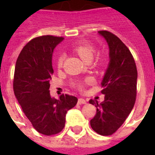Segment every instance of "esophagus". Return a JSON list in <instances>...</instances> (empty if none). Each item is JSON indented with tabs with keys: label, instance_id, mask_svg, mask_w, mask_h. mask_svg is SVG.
I'll return each instance as SVG.
<instances>
[{
	"label": "esophagus",
	"instance_id": "34e87169",
	"mask_svg": "<svg viewBox=\"0 0 155 155\" xmlns=\"http://www.w3.org/2000/svg\"><path fill=\"white\" fill-rule=\"evenodd\" d=\"M78 104H86V101H85V100H84V99H82V98H80V99L78 100Z\"/></svg>",
	"mask_w": 155,
	"mask_h": 155
}]
</instances>
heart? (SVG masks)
<instances>
[{"mask_svg":"<svg viewBox=\"0 0 155 155\" xmlns=\"http://www.w3.org/2000/svg\"><path fill=\"white\" fill-rule=\"evenodd\" d=\"M73 51L76 53V54L80 56V57L85 62H91L92 61V59L94 57V54L96 52V50H95V47H94V45L91 44L89 42H86V41H84L81 44H78L76 45H74L73 47ZM99 62L101 63L102 62V60H99ZM63 62H64V56L63 55H60L57 59V62H56V64H57L58 69H61L62 66H63ZM91 82V80L90 79H86L85 81H75L72 82V86L74 88H75L78 91H83L84 89V86L85 85V84L87 83H90Z\"/></svg>","mask_w":155,"mask_h":155,"instance_id":"1","label":"heart"}]
</instances>
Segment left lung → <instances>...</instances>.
Segmentation results:
<instances>
[{
	"label": "left lung",
	"instance_id": "obj_1",
	"mask_svg": "<svg viewBox=\"0 0 155 155\" xmlns=\"http://www.w3.org/2000/svg\"><path fill=\"white\" fill-rule=\"evenodd\" d=\"M110 48V64L102 81L101 93L104 101L95 105L96 114L91 120V128L101 135L115 133L133 109L137 94V68L133 55L119 37L108 31H100Z\"/></svg>",
	"mask_w": 155,
	"mask_h": 155
}]
</instances>
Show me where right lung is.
<instances>
[{
  "label": "right lung",
  "instance_id": "right-lung-1",
  "mask_svg": "<svg viewBox=\"0 0 155 155\" xmlns=\"http://www.w3.org/2000/svg\"><path fill=\"white\" fill-rule=\"evenodd\" d=\"M63 37L42 35L23 47L15 63L13 90L19 104L39 133L53 135L64 129L65 114L78 99L62 94L58 100L50 94V80L54 73L52 53Z\"/></svg>",
  "mask_w": 155,
  "mask_h": 155
}]
</instances>
